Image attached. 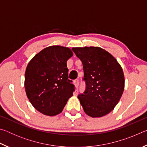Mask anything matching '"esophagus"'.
<instances>
[{"mask_svg":"<svg viewBox=\"0 0 147 147\" xmlns=\"http://www.w3.org/2000/svg\"><path fill=\"white\" fill-rule=\"evenodd\" d=\"M74 86H75L76 88H78V85H79V81H78V80H75L74 81Z\"/></svg>","mask_w":147,"mask_h":147,"instance_id":"1","label":"esophagus"}]
</instances>
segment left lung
Here are the masks:
<instances>
[{"label":"left lung","mask_w":147,"mask_h":147,"mask_svg":"<svg viewBox=\"0 0 147 147\" xmlns=\"http://www.w3.org/2000/svg\"><path fill=\"white\" fill-rule=\"evenodd\" d=\"M72 50L83 64L86 88L78 98L84 111L91 117L107 115L123 93L124 76L121 66L100 47H73Z\"/></svg>","instance_id":"8db88e82"}]
</instances>
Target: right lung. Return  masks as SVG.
<instances>
[{"instance_id": "1", "label": "right lung", "mask_w": 147, "mask_h": 147, "mask_svg": "<svg viewBox=\"0 0 147 147\" xmlns=\"http://www.w3.org/2000/svg\"><path fill=\"white\" fill-rule=\"evenodd\" d=\"M73 53L68 47L50 46L32 58L26 67L24 88L32 105L41 113H60L73 96L74 86L69 79L67 61Z\"/></svg>"}]
</instances>
